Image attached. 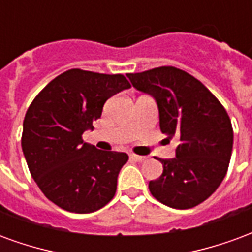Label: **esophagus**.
I'll list each match as a JSON object with an SVG mask.
<instances>
[{"label":"esophagus","mask_w":252,"mask_h":252,"mask_svg":"<svg viewBox=\"0 0 252 252\" xmlns=\"http://www.w3.org/2000/svg\"><path fill=\"white\" fill-rule=\"evenodd\" d=\"M129 158L132 160H135V162H143V160H146V157H140V155H135V154H131Z\"/></svg>","instance_id":"esophagus-1"}]
</instances>
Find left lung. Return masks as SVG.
Wrapping results in <instances>:
<instances>
[{"label": "left lung", "mask_w": 252, "mask_h": 252, "mask_svg": "<svg viewBox=\"0 0 252 252\" xmlns=\"http://www.w3.org/2000/svg\"><path fill=\"white\" fill-rule=\"evenodd\" d=\"M126 77L155 99L160 131L180 139L175 158L159 159L163 173L150 181L151 194L175 209L198 205L227 174L233 144L227 112L198 79L180 68L158 67Z\"/></svg>", "instance_id": "8db88e82"}]
</instances>
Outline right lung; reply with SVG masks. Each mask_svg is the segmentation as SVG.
<instances>
[{
  "mask_svg": "<svg viewBox=\"0 0 252 252\" xmlns=\"http://www.w3.org/2000/svg\"><path fill=\"white\" fill-rule=\"evenodd\" d=\"M131 88L121 74L72 68L37 94L23 123L21 147L32 178L47 198L74 213L98 211L117 189L128 155L82 140L106 99Z\"/></svg>",
  "mask_w": 252,
  "mask_h": 252,
  "instance_id": "add662e5",
  "label": "right lung"
}]
</instances>
